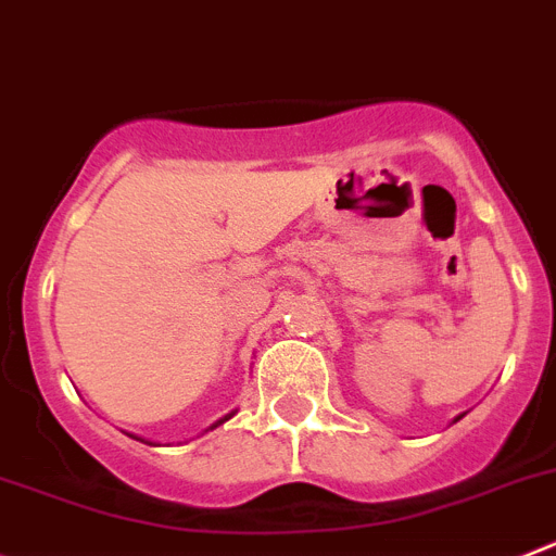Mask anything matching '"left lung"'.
<instances>
[{"mask_svg":"<svg viewBox=\"0 0 556 556\" xmlns=\"http://www.w3.org/2000/svg\"><path fill=\"white\" fill-rule=\"evenodd\" d=\"M460 416H463V414H460ZM460 416H457V419H460ZM457 419H455V421H457Z\"/></svg>","mask_w":556,"mask_h":556,"instance_id":"1","label":"left lung"}]
</instances>
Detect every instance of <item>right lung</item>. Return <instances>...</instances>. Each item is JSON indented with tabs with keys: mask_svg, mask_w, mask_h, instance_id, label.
<instances>
[{
	"mask_svg": "<svg viewBox=\"0 0 556 556\" xmlns=\"http://www.w3.org/2000/svg\"><path fill=\"white\" fill-rule=\"evenodd\" d=\"M233 414H237V410H231V414H226V416H223V419H217V421H215V425L208 427V430H215V427H220V425H223V421H228V419H231V416H233ZM129 435H131V432H129ZM131 438H137V441H146V438H140V435H131ZM146 444H151V441H146Z\"/></svg>",
	"mask_w": 556,
	"mask_h": 556,
	"instance_id": "right-lung-1",
	"label": "right lung"
}]
</instances>
